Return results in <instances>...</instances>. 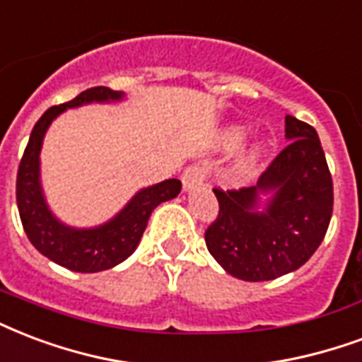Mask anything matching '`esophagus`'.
<instances>
[{
	"mask_svg": "<svg viewBox=\"0 0 362 362\" xmlns=\"http://www.w3.org/2000/svg\"><path fill=\"white\" fill-rule=\"evenodd\" d=\"M208 175V170L204 168V165H191V168H187L183 173V177H181V183H183V191L191 192L197 189L198 185H202V181Z\"/></svg>",
	"mask_w": 362,
	"mask_h": 362,
	"instance_id": "34e87169",
	"label": "esophagus"
}]
</instances>
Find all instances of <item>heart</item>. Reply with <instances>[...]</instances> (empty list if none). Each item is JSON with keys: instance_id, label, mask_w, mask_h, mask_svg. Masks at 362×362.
Instances as JSON below:
<instances>
[{"instance_id": "1", "label": "heart", "mask_w": 362, "mask_h": 362, "mask_svg": "<svg viewBox=\"0 0 362 362\" xmlns=\"http://www.w3.org/2000/svg\"><path fill=\"white\" fill-rule=\"evenodd\" d=\"M248 135H250L248 127L240 126V124H233V126L223 129L217 143H219V148H223V151H235V148H238V146L243 145ZM262 152H263V145H255L252 151L246 152L243 158L236 162L235 170H233L235 177L236 179L248 177L250 171L254 170L255 162H257L259 156H262Z\"/></svg>"}]
</instances>
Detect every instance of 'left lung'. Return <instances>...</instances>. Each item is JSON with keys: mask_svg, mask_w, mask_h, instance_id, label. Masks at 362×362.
<instances>
[{"mask_svg": "<svg viewBox=\"0 0 362 362\" xmlns=\"http://www.w3.org/2000/svg\"><path fill=\"white\" fill-rule=\"evenodd\" d=\"M284 122L290 143L257 185L238 191L214 189L219 214L206 229V246L240 281H273L300 269L330 225L332 175L319 135L294 116Z\"/></svg>", "mask_w": 362, "mask_h": 362, "instance_id": "left-lung-1", "label": "left lung"}]
</instances>
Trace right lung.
I'll return each instance as SVG.
<instances>
[{
  "instance_id": "add662e5",
  "label": "right lung",
  "mask_w": 362,
  "mask_h": 362,
  "mask_svg": "<svg viewBox=\"0 0 362 362\" xmlns=\"http://www.w3.org/2000/svg\"><path fill=\"white\" fill-rule=\"evenodd\" d=\"M122 99V91L100 86L86 89L76 99L45 110L30 133V141L16 173V206L28 240L51 262L76 273H99L127 259L139 246L152 210L158 204L175 198L181 191L179 179H165L162 183L141 189L110 221L91 229H76L64 225L49 210L40 181V152L51 122L66 108Z\"/></svg>"
}]
</instances>
